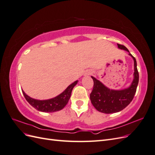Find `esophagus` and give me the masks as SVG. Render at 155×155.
<instances>
[{
	"label": "esophagus",
	"mask_w": 155,
	"mask_h": 155,
	"mask_svg": "<svg viewBox=\"0 0 155 155\" xmlns=\"http://www.w3.org/2000/svg\"><path fill=\"white\" fill-rule=\"evenodd\" d=\"M90 74H92V72H91V73H90Z\"/></svg>",
	"instance_id": "esophagus-1"
}]
</instances>
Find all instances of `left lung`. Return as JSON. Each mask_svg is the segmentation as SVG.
<instances>
[{
	"label": "left lung",
	"instance_id": "8db88e82",
	"mask_svg": "<svg viewBox=\"0 0 155 155\" xmlns=\"http://www.w3.org/2000/svg\"><path fill=\"white\" fill-rule=\"evenodd\" d=\"M118 47L129 52V50L124 45L118 44ZM129 54L134 59V79L129 88L121 91L111 90L95 78L91 76L94 81V86L90 98L92 104L98 111L105 114L118 112L125 109L132 101L137 91L139 74L136 59L130 53Z\"/></svg>",
	"mask_w": 155,
	"mask_h": 155
}]
</instances>
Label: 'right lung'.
I'll return each instance as SVG.
<instances>
[{
	"instance_id": "add662e5",
	"label": "right lung",
	"mask_w": 155,
	"mask_h": 155,
	"mask_svg": "<svg viewBox=\"0 0 155 155\" xmlns=\"http://www.w3.org/2000/svg\"><path fill=\"white\" fill-rule=\"evenodd\" d=\"M77 83L78 81H76L71 85H70L65 89L64 92L60 94L58 96L46 100L33 99L26 94L24 91H22L26 101L35 109L45 112H53L63 109L65 105L68 104L70 96H71L72 89Z\"/></svg>"
}]
</instances>
